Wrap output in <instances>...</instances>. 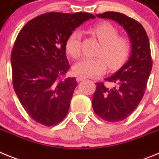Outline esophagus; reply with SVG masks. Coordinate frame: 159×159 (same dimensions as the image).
<instances>
[{
	"label": "esophagus",
	"instance_id": "obj_1",
	"mask_svg": "<svg viewBox=\"0 0 159 159\" xmlns=\"http://www.w3.org/2000/svg\"><path fill=\"white\" fill-rule=\"evenodd\" d=\"M76 80H77V81H78V82H80V81L85 80V77L82 76V75H79V76H77Z\"/></svg>",
	"mask_w": 159,
	"mask_h": 159
}]
</instances>
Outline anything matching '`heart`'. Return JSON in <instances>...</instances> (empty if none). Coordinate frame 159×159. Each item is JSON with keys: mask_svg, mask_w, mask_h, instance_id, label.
<instances>
[{"mask_svg": "<svg viewBox=\"0 0 159 159\" xmlns=\"http://www.w3.org/2000/svg\"><path fill=\"white\" fill-rule=\"evenodd\" d=\"M90 32L101 43L100 49L97 52L99 57L83 59L74 67L75 72L87 77L98 76L106 71L107 65L110 69H116L128 59L130 52V40L125 36H119V31L113 25L101 22L91 28ZM81 37V32L75 30L66 40V52L74 60L82 56Z\"/></svg>", "mask_w": 159, "mask_h": 159, "instance_id": "1", "label": "heart"}]
</instances>
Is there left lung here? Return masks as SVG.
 Masks as SVG:
<instances>
[{
	"label": "left lung",
	"mask_w": 159,
	"mask_h": 159,
	"mask_svg": "<svg viewBox=\"0 0 159 159\" xmlns=\"http://www.w3.org/2000/svg\"><path fill=\"white\" fill-rule=\"evenodd\" d=\"M96 16L111 19L122 25L131 42V54L127 62L114 75L105 79L112 84L96 83L92 107L101 119L119 122L127 119L143 99L152 68L148 36L143 25L134 19L116 12H105Z\"/></svg>",
	"instance_id": "8db88e82"
}]
</instances>
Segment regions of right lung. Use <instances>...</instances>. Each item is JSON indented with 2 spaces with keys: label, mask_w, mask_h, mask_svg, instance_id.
Returning <instances> with one entry per match:
<instances>
[{
  "label": "right lung",
  "mask_w": 159,
  "mask_h": 159,
  "mask_svg": "<svg viewBox=\"0 0 159 159\" xmlns=\"http://www.w3.org/2000/svg\"><path fill=\"white\" fill-rule=\"evenodd\" d=\"M88 12H47L29 20L19 32L11 54L12 85L33 120L51 127L66 117L75 78H65L70 68L65 42L87 20Z\"/></svg>",
  "instance_id": "1"
}]
</instances>
